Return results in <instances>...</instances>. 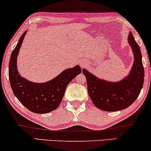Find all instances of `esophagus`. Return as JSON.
I'll return each instance as SVG.
<instances>
[{"mask_svg": "<svg viewBox=\"0 0 151 151\" xmlns=\"http://www.w3.org/2000/svg\"><path fill=\"white\" fill-rule=\"evenodd\" d=\"M80 65H81V67H83L84 65H86V62H85V61H81Z\"/></svg>", "mask_w": 151, "mask_h": 151, "instance_id": "obj_1", "label": "esophagus"}]
</instances>
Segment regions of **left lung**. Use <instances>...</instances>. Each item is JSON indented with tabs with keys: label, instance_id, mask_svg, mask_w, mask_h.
<instances>
[{
	"label": "left lung",
	"instance_id": "obj_1",
	"mask_svg": "<svg viewBox=\"0 0 151 151\" xmlns=\"http://www.w3.org/2000/svg\"><path fill=\"white\" fill-rule=\"evenodd\" d=\"M128 43L132 50L134 61L129 73L122 79L109 81L83 69L89 96L94 105L103 111H116L126 109L137 99L143 87L144 70L141 50L131 32L129 34Z\"/></svg>",
	"mask_w": 151,
	"mask_h": 151
}]
</instances>
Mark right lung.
Instances as JSON below:
<instances>
[{
  "mask_svg": "<svg viewBox=\"0 0 151 151\" xmlns=\"http://www.w3.org/2000/svg\"><path fill=\"white\" fill-rule=\"evenodd\" d=\"M27 31L19 39L13 50L9 63V78L13 92L18 101L29 111L46 114L60 105L68 85L81 73L78 65L63 70L56 77L44 83H34L22 77L18 73L17 58Z\"/></svg>",
  "mask_w": 151,
  "mask_h": 151,
  "instance_id": "add662e5",
  "label": "right lung"
}]
</instances>
